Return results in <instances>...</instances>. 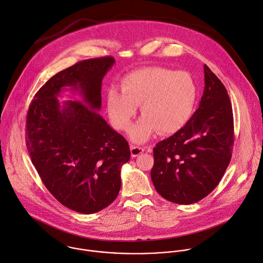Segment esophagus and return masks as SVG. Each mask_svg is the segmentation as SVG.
Returning a JSON list of instances; mask_svg holds the SVG:
<instances>
[{
  "label": "esophagus",
  "instance_id": "1",
  "mask_svg": "<svg viewBox=\"0 0 263 263\" xmlns=\"http://www.w3.org/2000/svg\"><path fill=\"white\" fill-rule=\"evenodd\" d=\"M144 151H147V152H152L153 148L152 146H145V147H142V146H136V145H131V156L133 158L137 157L138 155H140L141 153H143Z\"/></svg>",
  "mask_w": 263,
  "mask_h": 263
}]
</instances>
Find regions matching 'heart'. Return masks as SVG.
Listing matches in <instances>:
<instances>
[{
    "mask_svg": "<svg viewBox=\"0 0 263 263\" xmlns=\"http://www.w3.org/2000/svg\"><path fill=\"white\" fill-rule=\"evenodd\" d=\"M121 91L116 87L108 91L107 114L117 130L127 132L141 105L143 117L130 133L135 142H144L158 131L168 135L182 130L190 122L198 97L190 73L163 67L131 72L123 78Z\"/></svg>",
    "mask_w": 263,
    "mask_h": 263,
    "instance_id": "heart-1",
    "label": "heart"
}]
</instances>
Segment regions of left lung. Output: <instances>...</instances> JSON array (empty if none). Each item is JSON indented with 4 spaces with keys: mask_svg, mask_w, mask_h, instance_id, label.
<instances>
[{
    "mask_svg": "<svg viewBox=\"0 0 263 263\" xmlns=\"http://www.w3.org/2000/svg\"><path fill=\"white\" fill-rule=\"evenodd\" d=\"M199 107L179 132L154 147L152 182L166 200L191 204L220 183L232 156V106L221 80L204 65Z\"/></svg>",
    "mask_w": 263,
    "mask_h": 263,
    "instance_id": "1",
    "label": "left lung"
}]
</instances>
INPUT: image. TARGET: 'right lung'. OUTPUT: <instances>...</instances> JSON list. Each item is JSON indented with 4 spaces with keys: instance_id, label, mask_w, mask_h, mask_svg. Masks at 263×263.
I'll return each mask as SVG.
<instances>
[{
    "instance_id": "obj_1",
    "label": "right lung",
    "mask_w": 263,
    "mask_h": 263,
    "mask_svg": "<svg viewBox=\"0 0 263 263\" xmlns=\"http://www.w3.org/2000/svg\"><path fill=\"white\" fill-rule=\"evenodd\" d=\"M112 57L84 60L57 73L36 93L27 116V147L53 197L80 214L108 206L121 189V168L130 159L128 141L99 115L102 79ZM69 86L83 100L61 105Z\"/></svg>"
}]
</instances>
